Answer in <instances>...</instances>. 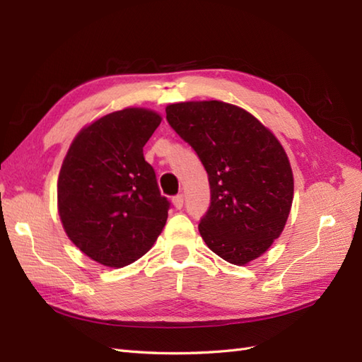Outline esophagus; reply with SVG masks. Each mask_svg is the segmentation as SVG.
Listing matches in <instances>:
<instances>
[{"instance_id": "34e87169", "label": "esophagus", "mask_w": 362, "mask_h": 362, "mask_svg": "<svg viewBox=\"0 0 362 362\" xmlns=\"http://www.w3.org/2000/svg\"><path fill=\"white\" fill-rule=\"evenodd\" d=\"M173 205L175 206L177 210H180L182 206H183V196H182V194L174 196V197H173Z\"/></svg>"}]
</instances>
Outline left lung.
Returning <instances> with one entry per match:
<instances>
[{
    "mask_svg": "<svg viewBox=\"0 0 362 362\" xmlns=\"http://www.w3.org/2000/svg\"><path fill=\"white\" fill-rule=\"evenodd\" d=\"M166 119L201 158L211 202L202 240L236 266L263 255L283 232L294 197L289 158L275 135L233 104H169Z\"/></svg>",
    "mask_w": 362,
    "mask_h": 362,
    "instance_id": "left-lung-1",
    "label": "left lung"
}]
</instances>
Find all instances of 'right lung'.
Instances as JSON below:
<instances>
[{
	"label": "right lung",
	"mask_w": 362,
	"mask_h": 362,
	"mask_svg": "<svg viewBox=\"0 0 362 362\" xmlns=\"http://www.w3.org/2000/svg\"><path fill=\"white\" fill-rule=\"evenodd\" d=\"M160 122L157 112L141 107L109 113L83 127L64 158L59 216L76 247L99 264L134 263L166 224L169 202L143 157Z\"/></svg>",
	"instance_id": "1"
}]
</instances>
